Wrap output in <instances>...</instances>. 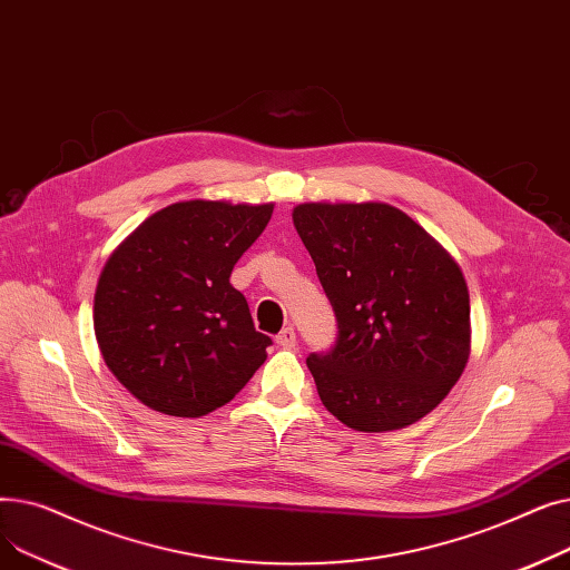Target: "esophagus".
Masks as SVG:
<instances>
[{
  "label": "esophagus",
  "instance_id": "esophagus-1",
  "mask_svg": "<svg viewBox=\"0 0 570 570\" xmlns=\"http://www.w3.org/2000/svg\"><path fill=\"white\" fill-rule=\"evenodd\" d=\"M295 342H297V335H295V331H293L291 325L284 327V331L277 335V344H279L282 348H293Z\"/></svg>",
  "mask_w": 570,
  "mask_h": 570
}]
</instances>
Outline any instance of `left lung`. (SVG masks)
Returning a JSON list of instances; mask_svg holds the SVG:
<instances>
[{
  "label": "left lung",
  "mask_w": 570,
  "mask_h": 570,
  "mask_svg": "<svg viewBox=\"0 0 570 570\" xmlns=\"http://www.w3.org/2000/svg\"><path fill=\"white\" fill-rule=\"evenodd\" d=\"M293 224L337 321L331 351L307 357L323 406L357 432L421 421L469 357L458 263L385 203H303Z\"/></svg>",
  "instance_id": "obj_1"
}]
</instances>
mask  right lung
<instances>
[{
    "mask_svg": "<svg viewBox=\"0 0 570 570\" xmlns=\"http://www.w3.org/2000/svg\"><path fill=\"white\" fill-rule=\"evenodd\" d=\"M273 205L175 203L145 219L108 258L95 333L108 370L145 406L198 417L230 402L273 344L254 327L230 273Z\"/></svg>",
    "mask_w": 570,
    "mask_h": 570,
    "instance_id": "right-lung-1",
    "label": "right lung"
}]
</instances>
